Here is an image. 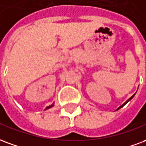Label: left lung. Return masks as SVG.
<instances>
[{"instance_id":"obj_1","label":"left lung","mask_w":146,"mask_h":146,"mask_svg":"<svg viewBox=\"0 0 146 146\" xmlns=\"http://www.w3.org/2000/svg\"><path fill=\"white\" fill-rule=\"evenodd\" d=\"M135 94H134V95H133L132 96H131V97H130L129 99H128V100H127L126 101V102H125V103H124V104H122V105H121V106H120V107H118V108H117V110H119V109H120V108H121V107H124V105H125V104H127V103H128V102H129V101L131 100V99H132V98L134 97V96H135Z\"/></svg>"}]
</instances>
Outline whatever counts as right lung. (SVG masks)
<instances>
[{"mask_svg":"<svg viewBox=\"0 0 146 146\" xmlns=\"http://www.w3.org/2000/svg\"><path fill=\"white\" fill-rule=\"evenodd\" d=\"M54 103L53 104L50 105V106H48V107H46L45 110H47V109H50V108H51V107H54Z\"/></svg>","mask_w":146,"mask_h":146,"instance_id":"right-lung-1","label":"right lung"}]
</instances>
